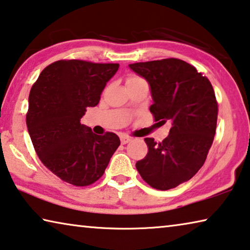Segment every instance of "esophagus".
<instances>
[{
	"label": "esophagus",
	"instance_id": "obj_1",
	"mask_svg": "<svg viewBox=\"0 0 250 250\" xmlns=\"http://www.w3.org/2000/svg\"><path fill=\"white\" fill-rule=\"evenodd\" d=\"M120 140H121V144H122V145H125V144H128V142L131 141V138L126 137V136H122V137L120 138Z\"/></svg>",
	"mask_w": 250,
	"mask_h": 250
}]
</instances>
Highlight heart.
<instances>
[{"instance_id": "1", "label": "heart", "mask_w": 250, "mask_h": 250, "mask_svg": "<svg viewBox=\"0 0 250 250\" xmlns=\"http://www.w3.org/2000/svg\"><path fill=\"white\" fill-rule=\"evenodd\" d=\"M128 81H144V80H142V79H140V78H138V77H130L128 79ZM128 81H126V82H128Z\"/></svg>"}]
</instances>
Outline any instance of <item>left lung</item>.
<instances>
[{
    "label": "left lung",
    "mask_w": 250,
    "mask_h": 250,
    "mask_svg": "<svg viewBox=\"0 0 250 250\" xmlns=\"http://www.w3.org/2000/svg\"><path fill=\"white\" fill-rule=\"evenodd\" d=\"M129 68L149 83L158 124L171 122L168 137L157 144L146 138L148 153L136 167L152 188L168 190L196 175L216 133L218 104L211 83L179 59L139 62Z\"/></svg>",
    "instance_id": "obj_1"
}]
</instances>
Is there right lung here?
I'll use <instances>...</instances> for the list:
<instances>
[{
  "label": "right lung",
  "instance_id": "1",
  "mask_svg": "<svg viewBox=\"0 0 250 250\" xmlns=\"http://www.w3.org/2000/svg\"><path fill=\"white\" fill-rule=\"evenodd\" d=\"M118 69V63L57 61L42 71L30 91L26 125L35 151L68 184L83 187L97 181L120 146L116 133L97 136L80 124Z\"/></svg>",
  "mask_w": 250,
  "mask_h": 250
}]
</instances>
